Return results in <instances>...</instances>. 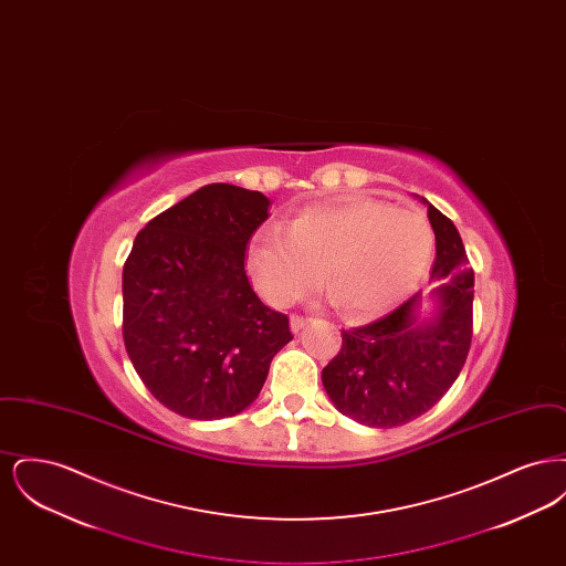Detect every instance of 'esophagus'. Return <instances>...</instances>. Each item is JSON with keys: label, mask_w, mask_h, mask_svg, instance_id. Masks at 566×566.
<instances>
[{"label": "esophagus", "mask_w": 566, "mask_h": 566, "mask_svg": "<svg viewBox=\"0 0 566 566\" xmlns=\"http://www.w3.org/2000/svg\"><path fill=\"white\" fill-rule=\"evenodd\" d=\"M307 323H310V316H301V314H293V316H291V328H293L295 333H298Z\"/></svg>", "instance_id": "esophagus-1"}]
</instances>
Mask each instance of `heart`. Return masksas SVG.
Wrapping results in <instances>:
<instances>
[{"label":"heart","mask_w":566,"mask_h":566,"mask_svg":"<svg viewBox=\"0 0 566 566\" xmlns=\"http://www.w3.org/2000/svg\"><path fill=\"white\" fill-rule=\"evenodd\" d=\"M431 224L407 208L352 199L307 208L286 227L263 229L248 248L245 268L261 295L291 305L328 284L356 316H377L411 295L429 268Z\"/></svg>","instance_id":"1"}]
</instances>
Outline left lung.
I'll list each match as a JSON object with an SVG mask.
<instances>
[{"label": "left lung", "instance_id": "8db88e82", "mask_svg": "<svg viewBox=\"0 0 566 566\" xmlns=\"http://www.w3.org/2000/svg\"><path fill=\"white\" fill-rule=\"evenodd\" d=\"M437 256L431 280L439 310L416 324V293L376 323L342 331V350L323 369L337 409L376 429L401 427L427 413L457 381L473 335V270L454 222L427 201Z\"/></svg>", "mask_w": 566, "mask_h": 566}]
</instances>
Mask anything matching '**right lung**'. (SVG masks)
<instances>
[{
    "instance_id": "obj_1",
    "label": "right lung",
    "mask_w": 566,
    "mask_h": 566,
    "mask_svg": "<svg viewBox=\"0 0 566 566\" xmlns=\"http://www.w3.org/2000/svg\"><path fill=\"white\" fill-rule=\"evenodd\" d=\"M268 210L259 190L206 185L155 216L125 261V348L153 397L185 418L240 413L293 339L289 316L256 296L243 268Z\"/></svg>"
}]
</instances>
